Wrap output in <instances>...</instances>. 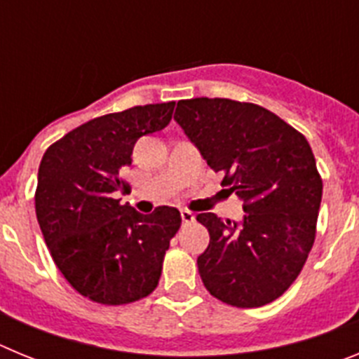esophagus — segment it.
Returning <instances> with one entry per match:
<instances>
[{"label":"esophagus","mask_w":359,"mask_h":359,"mask_svg":"<svg viewBox=\"0 0 359 359\" xmlns=\"http://www.w3.org/2000/svg\"><path fill=\"white\" fill-rule=\"evenodd\" d=\"M182 221L185 224L192 223V221H194V214H192L190 210H182Z\"/></svg>","instance_id":"34e87169"}]
</instances>
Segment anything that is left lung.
I'll use <instances>...</instances> for the list:
<instances>
[{
  "label": "left lung",
  "mask_w": 359,
  "mask_h": 359,
  "mask_svg": "<svg viewBox=\"0 0 359 359\" xmlns=\"http://www.w3.org/2000/svg\"><path fill=\"white\" fill-rule=\"evenodd\" d=\"M228 196L241 223L207 212L210 233L198 269L208 293L233 307H261L297 280L316 237L322 177L302 133L266 107L230 98L180 100L174 113Z\"/></svg>",
  "instance_id": "1"
}]
</instances>
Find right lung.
Here are the masks:
<instances>
[{"mask_svg":"<svg viewBox=\"0 0 359 359\" xmlns=\"http://www.w3.org/2000/svg\"><path fill=\"white\" fill-rule=\"evenodd\" d=\"M176 102L98 116L44 152L36 214L50 255L69 286L104 306H123L156 290L165 252L182 226L174 207L142 215L120 205L122 172L140 136L170 122Z\"/></svg>","mask_w":359,"mask_h":359,"instance_id":"right-lung-1","label":"right lung"}]
</instances>
